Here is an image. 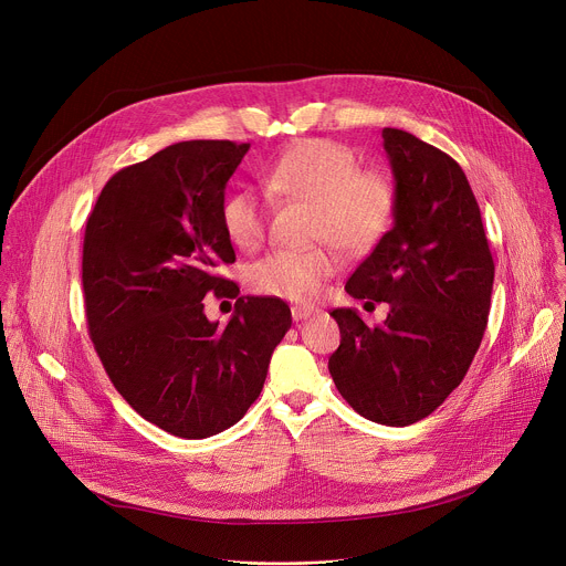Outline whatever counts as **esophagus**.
Returning a JSON list of instances; mask_svg holds the SVG:
<instances>
[{
    "label": "esophagus",
    "mask_w": 566,
    "mask_h": 566,
    "mask_svg": "<svg viewBox=\"0 0 566 566\" xmlns=\"http://www.w3.org/2000/svg\"><path fill=\"white\" fill-rule=\"evenodd\" d=\"M319 308H315V306H302V304H295V306H291V315H293V319L295 322H300V319H306V317H311V315H315Z\"/></svg>",
    "instance_id": "1"
}]
</instances>
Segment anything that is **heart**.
<instances>
[{"mask_svg": "<svg viewBox=\"0 0 566 566\" xmlns=\"http://www.w3.org/2000/svg\"><path fill=\"white\" fill-rule=\"evenodd\" d=\"M273 199L315 206L313 237L358 253L389 230L396 212V186L380 170H360L358 156L336 140L311 138L284 151L262 175ZM221 223L234 247L253 251L266 232V206L253 190L232 192L221 208ZM338 260L325 251H273L249 269V284L262 295L313 300Z\"/></svg>", "mask_w": 566, "mask_h": 566, "instance_id": "1", "label": "heart"}]
</instances>
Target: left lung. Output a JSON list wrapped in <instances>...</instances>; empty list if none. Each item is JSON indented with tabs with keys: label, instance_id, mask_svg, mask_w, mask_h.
Here are the masks:
<instances>
[{
	"label": "left lung",
	"instance_id": "1",
	"mask_svg": "<svg viewBox=\"0 0 566 566\" xmlns=\"http://www.w3.org/2000/svg\"><path fill=\"white\" fill-rule=\"evenodd\" d=\"M394 226L347 280L356 300L387 302L382 325L334 308L340 347L332 378L365 419L402 428L430 417L463 380L489 325L495 264L457 160L410 132L385 127Z\"/></svg>",
	"mask_w": 566,
	"mask_h": 566
}]
</instances>
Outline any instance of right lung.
I'll return each mask as SVG.
<instances>
[{"instance_id": "right-lung-1", "label": "right lung", "mask_w": 566, "mask_h": 566, "mask_svg": "<svg viewBox=\"0 0 566 566\" xmlns=\"http://www.w3.org/2000/svg\"><path fill=\"white\" fill-rule=\"evenodd\" d=\"M251 143L184 140L116 172L85 230L90 336L118 394L181 439L234 426L260 396L273 349L291 329L280 297H238L226 328L202 313L234 262L221 223L228 179Z\"/></svg>"}]
</instances>
